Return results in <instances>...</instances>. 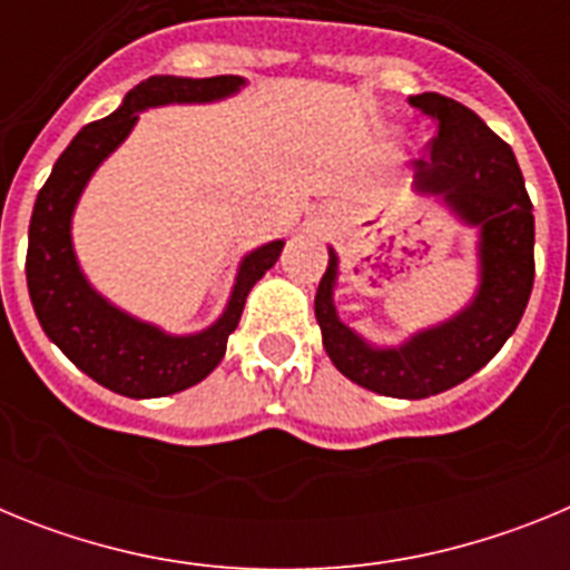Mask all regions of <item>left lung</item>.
<instances>
[{"mask_svg": "<svg viewBox=\"0 0 570 570\" xmlns=\"http://www.w3.org/2000/svg\"><path fill=\"white\" fill-rule=\"evenodd\" d=\"M407 102L436 122L428 156L414 159L416 188L442 194L468 225H480L476 299L440 328L380 351L336 316V254L331 250L314 311L322 345L340 374L382 396L425 400L485 367L520 325L533 288V205L511 145L471 108L442 94H416Z\"/></svg>", "mask_w": 570, "mask_h": 570, "instance_id": "left-lung-1", "label": "left lung"}]
</instances>
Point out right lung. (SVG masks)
<instances>
[{
    "label": "right lung",
    "mask_w": 570,
    "mask_h": 570,
    "mask_svg": "<svg viewBox=\"0 0 570 570\" xmlns=\"http://www.w3.org/2000/svg\"><path fill=\"white\" fill-rule=\"evenodd\" d=\"M239 85L242 77L145 79L125 97L122 108L73 136L37 196L24 274L39 325L79 371L116 394L150 400L203 382L223 362L250 288L279 259L285 242H268L242 259L228 308L216 325L194 336H168L108 305L85 282L70 245V216L90 174L130 134L139 110L168 102H210L234 94Z\"/></svg>",
    "instance_id": "right-lung-1"
}]
</instances>
